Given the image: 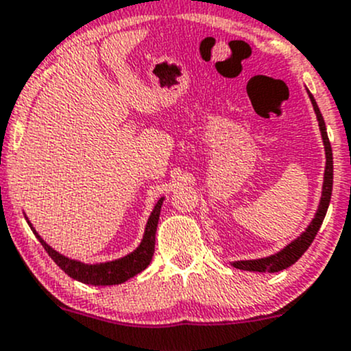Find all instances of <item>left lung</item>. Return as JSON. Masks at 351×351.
Listing matches in <instances>:
<instances>
[{"label":"left lung","mask_w":351,"mask_h":351,"mask_svg":"<svg viewBox=\"0 0 351 351\" xmlns=\"http://www.w3.org/2000/svg\"><path fill=\"white\" fill-rule=\"evenodd\" d=\"M311 103H313L314 113H316L317 118V125H319V132H321V138H323V145H324V155H326V165H324V179H323V191H321V199L319 204H317V211L314 215V218L311 219V223L308 225V228L302 231L295 240H292L291 243L285 245L282 250H279L277 254L263 256V258H254V260H234L231 262V265L234 269L240 270H248V272H280V270L287 269L291 267L292 263L298 262L304 252L308 250L309 245L313 243L314 237L319 231L321 225H323V219L326 216L328 206H330V199H331V191H333V152H331V143L328 140V133H326V125H324L323 114H321L319 108H317L316 99H314L313 95L308 91Z\"/></svg>","instance_id":"left-lung-1"}]
</instances>
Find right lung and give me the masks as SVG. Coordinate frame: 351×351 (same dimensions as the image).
<instances>
[{"mask_svg": "<svg viewBox=\"0 0 351 351\" xmlns=\"http://www.w3.org/2000/svg\"><path fill=\"white\" fill-rule=\"evenodd\" d=\"M164 199L165 197H160V199L157 201V204L154 206V209H152L149 221H147L145 226V233H143L142 241H140V245L135 250L130 252L128 255L121 256V258L99 263H84L81 262V260L69 258V256L59 254V252L53 250V248L43 240L40 234L37 233V230L34 228L30 219H28L27 216H25V218H27V223L30 225L35 237L38 238L42 247L45 248L47 254L52 256L53 262H56L69 277L89 285H117L126 282V280L135 277L136 274H140L142 270H145L147 267L150 265L152 256H154L155 250V233H157L158 216H160L162 202H164Z\"/></svg>", "mask_w": 351, "mask_h": 351, "instance_id": "right-lung-1", "label": "right lung"}]
</instances>
